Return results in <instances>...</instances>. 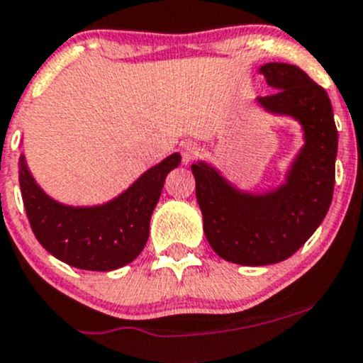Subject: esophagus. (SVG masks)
<instances>
[{
  "label": "esophagus",
  "mask_w": 363,
  "mask_h": 363,
  "mask_svg": "<svg viewBox=\"0 0 363 363\" xmlns=\"http://www.w3.org/2000/svg\"><path fill=\"white\" fill-rule=\"evenodd\" d=\"M199 155V147L194 142H186L182 145V159L185 164H189L190 161H194Z\"/></svg>",
  "instance_id": "obj_1"
}]
</instances>
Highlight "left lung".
I'll list each match as a JSON object with an SVG mask.
<instances>
[{
  "label": "left lung",
  "instance_id": "8db88e82",
  "mask_svg": "<svg viewBox=\"0 0 363 363\" xmlns=\"http://www.w3.org/2000/svg\"><path fill=\"white\" fill-rule=\"evenodd\" d=\"M259 72L277 91L258 102L275 114L292 116L305 131V147L286 185L255 196L233 189L206 162L192 164L206 239L218 256L245 267L294 255L329 211L336 177L337 130L325 89L291 64L270 62Z\"/></svg>",
  "mask_w": 363,
  "mask_h": 363
}]
</instances>
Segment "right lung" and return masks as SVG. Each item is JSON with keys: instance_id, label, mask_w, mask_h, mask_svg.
I'll list each match as a JSON object with an SVG mask.
<instances>
[{"instance_id": "obj_1", "label": "right lung", "mask_w": 363, "mask_h": 363, "mask_svg": "<svg viewBox=\"0 0 363 363\" xmlns=\"http://www.w3.org/2000/svg\"><path fill=\"white\" fill-rule=\"evenodd\" d=\"M180 161V154H171L107 204L72 208L43 192L21 155L18 182L30 228L50 255L71 267L91 272L124 267L145 247L152 211L167 173Z\"/></svg>"}]
</instances>
